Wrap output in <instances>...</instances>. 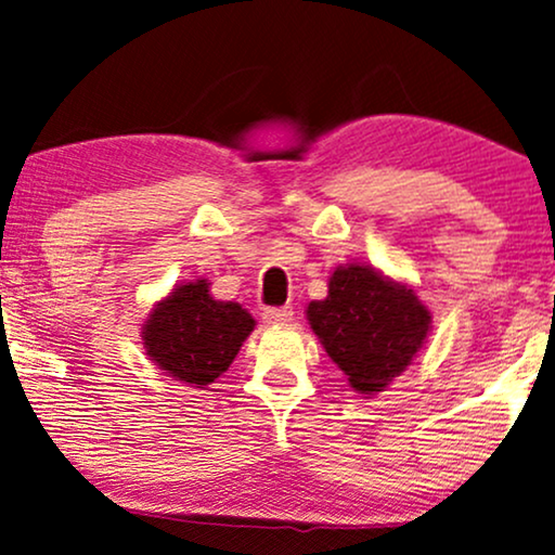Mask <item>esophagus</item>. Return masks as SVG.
Masks as SVG:
<instances>
[{
	"mask_svg": "<svg viewBox=\"0 0 555 555\" xmlns=\"http://www.w3.org/2000/svg\"><path fill=\"white\" fill-rule=\"evenodd\" d=\"M292 307H269L263 309V320L269 324H289L292 322Z\"/></svg>",
	"mask_w": 555,
	"mask_h": 555,
	"instance_id": "obj_1",
	"label": "esophagus"
}]
</instances>
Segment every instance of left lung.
Returning <instances> with one entry per match:
<instances>
[{"label": "left lung", "mask_w": 555, "mask_h": 555, "mask_svg": "<svg viewBox=\"0 0 555 555\" xmlns=\"http://www.w3.org/2000/svg\"><path fill=\"white\" fill-rule=\"evenodd\" d=\"M309 327L363 396L386 390L426 345L431 312L409 284L367 263L332 271L327 297L309 301Z\"/></svg>", "instance_id": "left-lung-1"}]
</instances>
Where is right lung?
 <instances>
[{
  "mask_svg": "<svg viewBox=\"0 0 555 555\" xmlns=\"http://www.w3.org/2000/svg\"><path fill=\"white\" fill-rule=\"evenodd\" d=\"M256 320L238 301H220L208 279L177 284L142 324L146 358L169 378L192 388L216 383L254 332Z\"/></svg>",
  "mask_w": 555,
  "mask_h": 555,
  "instance_id": "obj_1",
  "label": "right lung"
}]
</instances>
